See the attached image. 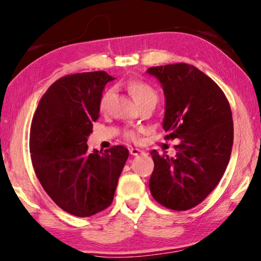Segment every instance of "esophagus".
Wrapping results in <instances>:
<instances>
[{"label": "esophagus", "instance_id": "1", "mask_svg": "<svg viewBox=\"0 0 261 261\" xmlns=\"http://www.w3.org/2000/svg\"><path fill=\"white\" fill-rule=\"evenodd\" d=\"M129 153L132 156H139V154H144V151L140 149H136V148H130L129 149Z\"/></svg>", "mask_w": 261, "mask_h": 261}]
</instances>
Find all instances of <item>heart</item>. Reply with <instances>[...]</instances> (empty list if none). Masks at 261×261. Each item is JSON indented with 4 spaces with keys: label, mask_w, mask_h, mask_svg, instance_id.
<instances>
[{
    "label": "heart",
    "mask_w": 261,
    "mask_h": 261,
    "mask_svg": "<svg viewBox=\"0 0 261 261\" xmlns=\"http://www.w3.org/2000/svg\"><path fill=\"white\" fill-rule=\"evenodd\" d=\"M128 91L132 95V97L135 100V103L138 105L142 104H156L158 99V93L153 87L145 82L143 80H130L127 85ZM111 96V90L108 89L102 95V97L99 99V109L104 110L107 107L108 100ZM126 138L130 140H136V134L133 130H127L126 132Z\"/></svg>",
    "instance_id": "1"
}]
</instances>
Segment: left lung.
<instances>
[{
	"mask_svg": "<svg viewBox=\"0 0 261 261\" xmlns=\"http://www.w3.org/2000/svg\"><path fill=\"white\" fill-rule=\"evenodd\" d=\"M147 73L157 77L165 95V139L181 140L174 157L151 151L154 168L149 188L163 206L187 211L211 194L229 163L230 105L220 87L189 64L153 66Z\"/></svg>",
	"mask_w": 261,
	"mask_h": 261,
	"instance_id": "left-lung-1",
	"label": "left lung"
}]
</instances>
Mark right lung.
Listing matches in <instances>:
<instances>
[{
    "label": "right lung",
    "instance_id": "right-lung-1",
    "mask_svg": "<svg viewBox=\"0 0 261 261\" xmlns=\"http://www.w3.org/2000/svg\"><path fill=\"white\" fill-rule=\"evenodd\" d=\"M112 80L104 71L63 76L45 91L32 120L35 174L49 197L75 217L94 216L111 205L129 154L123 145L93 152L87 145L103 89Z\"/></svg>",
    "mask_w": 261,
    "mask_h": 261
}]
</instances>
